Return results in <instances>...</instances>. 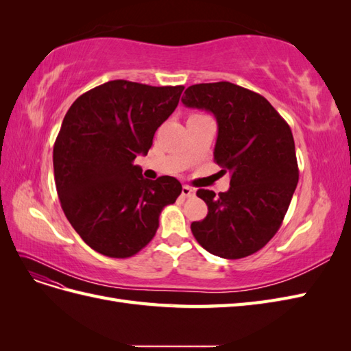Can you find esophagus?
<instances>
[{"instance_id":"obj_1","label":"esophagus","mask_w":351,"mask_h":351,"mask_svg":"<svg viewBox=\"0 0 351 351\" xmlns=\"http://www.w3.org/2000/svg\"><path fill=\"white\" fill-rule=\"evenodd\" d=\"M195 189H192L190 186H183V189H182V195L184 196V197H192V196H195Z\"/></svg>"}]
</instances>
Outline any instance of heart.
Here are the masks:
<instances>
[{
  "label": "heart",
  "instance_id": "b5f03b06",
  "mask_svg": "<svg viewBox=\"0 0 351 351\" xmlns=\"http://www.w3.org/2000/svg\"><path fill=\"white\" fill-rule=\"evenodd\" d=\"M199 115H202V114H193L192 117H199Z\"/></svg>",
  "mask_w": 351,
  "mask_h": 351
}]
</instances>
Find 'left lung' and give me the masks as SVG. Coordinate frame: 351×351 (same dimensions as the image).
Instances as JSON below:
<instances>
[{"label":"left lung","mask_w":351,"mask_h":351,"mask_svg":"<svg viewBox=\"0 0 351 351\" xmlns=\"http://www.w3.org/2000/svg\"><path fill=\"white\" fill-rule=\"evenodd\" d=\"M182 102L215 115L214 161L231 174L224 193L197 190L208 215L190 228L215 256L246 258L278 231L299 182L290 125L262 95L230 82L193 84Z\"/></svg>","instance_id":"left-lung-1"}]
</instances>
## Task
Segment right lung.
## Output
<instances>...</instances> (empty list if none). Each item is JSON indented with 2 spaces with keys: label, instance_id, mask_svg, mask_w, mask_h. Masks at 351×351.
I'll use <instances>...</instances> for the list:
<instances>
[{
  "label": "right lung",
  "instance_id": "obj_1",
  "mask_svg": "<svg viewBox=\"0 0 351 351\" xmlns=\"http://www.w3.org/2000/svg\"><path fill=\"white\" fill-rule=\"evenodd\" d=\"M184 86L111 80L73 102L54 145L57 193L71 227L89 247L130 258L149 243L164 206L182 193L177 178H143L134 165L177 108Z\"/></svg>",
  "mask_w": 351,
  "mask_h": 351
}]
</instances>
